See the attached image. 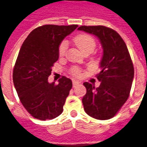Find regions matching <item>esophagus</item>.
Masks as SVG:
<instances>
[{"instance_id":"1","label":"esophagus","mask_w":147,"mask_h":147,"mask_svg":"<svg viewBox=\"0 0 147 147\" xmlns=\"http://www.w3.org/2000/svg\"><path fill=\"white\" fill-rule=\"evenodd\" d=\"M80 84V82H78V81H76V80H74L73 82H72V85H73V86L75 87V86H78Z\"/></svg>"}]
</instances>
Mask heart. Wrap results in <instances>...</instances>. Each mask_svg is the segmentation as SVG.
Masks as SVG:
<instances>
[{"mask_svg": "<svg viewBox=\"0 0 147 147\" xmlns=\"http://www.w3.org/2000/svg\"><path fill=\"white\" fill-rule=\"evenodd\" d=\"M73 42L75 45H76L78 48L80 49V51L82 53H86V52H91L94 51V49L96 46V42L94 38L90 34H79L73 38ZM67 42L66 41H64L61 43V45L59 46V56L63 57L65 54V53L67 51ZM71 73L74 74L75 76H80L81 73V70L79 67H73L71 70Z\"/></svg>", "mask_w": 147, "mask_h": 147, "instance_id": "heart-1", "label": "heart"}]
</instances>
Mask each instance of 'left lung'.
<instances>
[{"label": "left lung", "instance_id": "1", "mask_svg": "<svg viewBox=\"0 0 147 147\" xmlns=\"http://www.w3.org/2000/svg\"><path fill=\"white\" fill-rule=\"evenodd\" d=\"M79 30L91 34L99 39L103 49L101 71L97 79L101 84L95 88L85 82L84 110L98 120L113 117L128 98L134 78V67L125 42L120 34L104 26H81Z\"/></svg>", "mask_w": 147, "mask_h": 147}]
</instances>
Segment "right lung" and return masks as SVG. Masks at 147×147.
<instances>
[{
	"label": "right lung",
	"instance_id": "add662e5",
	"mask_svg": "<svg viewBox=\"0 0 147 147\" xmlns=\"http://www.w3.org/2000/svg\"><path fill=\"white\" fill-rule=\"evenodd\" d=\"M77 27L74 24L37 27L21 46L13 70V83L21 103L34 118L52 120L63 112L72 82L63 76L56 85L49 83L48 77L59 58L61 42Z\"/></svg>",
	"mask_w": 147,
	"mask_h": 147
}]
</instances>
